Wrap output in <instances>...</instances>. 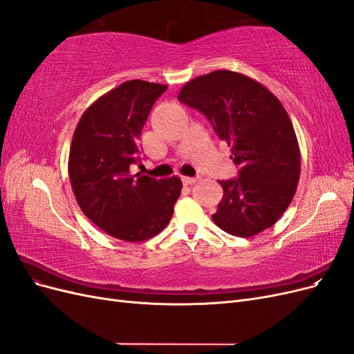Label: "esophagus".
<instances>
[{"label": "esophagus", "instance_id": "obj_1", "mask_svg": "<svg viewBox=\"0 0 354 354\" xmlns=\"http://www.w3.org/2000/svg\"><path fill=\"white\" fill-rule=\"evenodd\" d=\"M181 181H183V185L190 186V185H195L198 181V177H181Z\"/></svg>", "mask_w": 354, "mask_h": 354}]
</instances>
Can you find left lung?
Segmentation results:
<instances>
[{
  "label": "left lung",
  "instance_id": "1",
  "mask_svg": "<svg viewBox=\"0 0 354 354\" xmlns=\"http://www.w3.org/2000/svg\"><path fill=\"white\" fill-rule=\"evenodd\" d=\"M178 102L202 112L232 147L238 177L220 180L224 195L212 220L250 238L272 227L291 203L299 180V146L274 94L246 75L214 71L189 81Z\"/></svg>",
  "mask_w": 354,
  "mask_h": 354
}]
</instances>
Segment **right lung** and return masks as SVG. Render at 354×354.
I'll list each match as a JSON object with an SVG mask.
<instances>
[{"label": "right lung", "instance_id": "add662e5", "mask_svg": "<svg viewBox=\"0 0 354 354\" xmlns=\"http://www.w3.org/2000/svg\"><path fill=\"white\" fill-rule=\"evenodd\" d=\"M168 87L125 81L85 111L75 128L69 178L82 212L95 226L125 242H142L162 232L181 194L178 177L133 174L140 164V134L152 106Z\"/></svg>", "mask_w": 354, "mask_h": 354}]
</instances>
